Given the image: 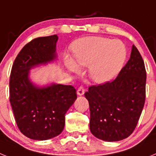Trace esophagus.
Returning a JSON list of instances; mask_svg holds the SVG:
<instances>
[{
	"mask_svg": "<svg viewBox=\"0 0 156 156\" xmlns=\"http://www.w3.org/2000/svg\"><path fill=\"white\" fill-rule=\"evenodd\" d=\"M77 94L80 95V96H81V95H83V94L85 93V90H84V88L83 87H80L78 89H77Z\"/></svg>",
	"mask_w": 156,
	"mask_h": 156,
	"instance_id": "obj_1",
	"label": "esophagus"
}]
</instances>
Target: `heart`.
Masks as SVG:
<instances>
[{"mask_svg":"<svg viewBox=\"0 0 156 156\" xmlns=\"http://www.w3.org/2000/svg\"><path fill=\"white\" fill-rule=\"evenodd\" d=\"M75 62L66 58V66L77 73L79 67H88V75L94 82L105 83L120 73L127 58L125 44L119 40L87 37L73 44Z\"/></svg>","mask_w":156,"mask_h":156,"instance_id":"heart-1","label":"heart"}]
</instances>
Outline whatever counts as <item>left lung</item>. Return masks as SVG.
Returning <instances> with one entry per match:
<instances>
[{"label":"left lung","instance_id":"8db88e82","mask_svg":"<svg viewBox=\"0 0 156 156\" xmlns=\"http://www.w3.org/2000/svg\"><path fill=\"white\" fill-rule=\"evenodd\" d=\"M145 86L144 61L133 45L129 61L116 78L90 87L84 94L90 107L92 134L105 141H118L129 137L144 108Z\"/></svg>","mask_w":156,"mask_h":156}]
</instances>
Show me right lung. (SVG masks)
<instances>
[{"instance_id": "right-lung-1", "label": "right lung", "mask_w": 156, "mask_h": 156, "mask_svg": "<svg viewBox=\"0 0 156 156\" xmlns=\"http://www.w3.org/2000/svg\"><path fill=\"white\" fill-rule=\"evenodd\" d=\"M57 35L38 37L25 45L12 66L9 80L10 103L22 133L44 140L62 132L65 115L76 99L71 85L51 83L38 87L30 79V70L57 58Z\"/></svg>"}]
</instances>
